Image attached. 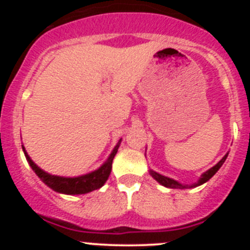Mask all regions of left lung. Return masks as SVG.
<instances>
[{
	"mask_svg": "<svg viewBox=\"0 0 250 250\" xmlns=\"http://www.w3.org/2000/svg\"><path fill=\"white\" fill-rule=\"evenodd\" d=\"M226 157H228V155H225V156H224V157H223V160H221L220 162L218 163V165H215V166H214L213 168H210V169H209V170H207L206 173H203V174H202V176H201V179H200V180L197 181V184H195V185H192V186H198V185H202V184L206 183V181H208L209 179H210L211 176L214 175V174H215L216 172H218V170H219V168H220L221 166H223V163L225 162ZM150 174H151V175H152V178H153V179H156V180H157L158 183L161 184V185L166 186V188H188V185H183V184L178 183V181L173 180V179H169V178H167V176H163V175H161V174H158V173L153 172V170H150ZM192 186H191V188H192Z\"/></svg>",
	"mask_w": 250,
	"mask_h": 250,
	"instance_id": "obj_1",
	"label": "left lung"
}]
</instances>
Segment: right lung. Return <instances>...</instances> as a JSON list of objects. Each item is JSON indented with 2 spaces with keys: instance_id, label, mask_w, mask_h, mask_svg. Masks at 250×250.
I'll return each instance as SVG.
<instances>
[{
  "instance_id": "right-lung-1",
  "label": "right lung",
  "mask_w": 250,
  "mask_h": 250,
  "mask_svg": "<svg viewBox=\"0 0 250 250\" xmlns=\"http://www.w3.org/2000/svg\"><path fill=\"white\" fill-rule=\"evenodd\" d=\"M120 144L121 140L118 141L117 145L115 146V148H113V151L111 152L110 157L107 158L106 162H105L99 169L94 170V172L89 174H85V175L77 176V178H62V176L50 175V174L43 172L41 168L37 167V166L32 162L31 158L29 157V155L25 152L24 146H22V150H24L25 157H26L30 167L34 169V172L37 174V176H39L47 186H49L50 188H53V190L60 193H66V195H81V193H87L90 192V191L97 190V188H100L104 185L105 181L107 180V178H109L111 173L113 157H115V155L117 153Z\"/></svg>"
}]
</instances>
